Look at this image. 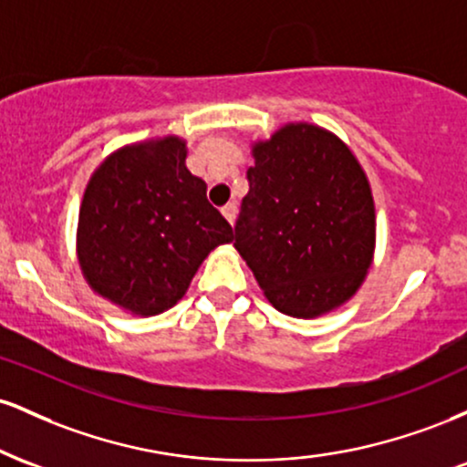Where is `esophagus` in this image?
<instances>
[{
    "label": "esophagus",
    "instance_id": "obj_1",
    "mask_svg": "<svg viewBox=\"0 0 467 467\" xmlns=\"http://www.w3.org/2000/svg\"><path fill=\"white\" fill-rule=\"evenodd\" d=\"M223 217L228 219L230 226H234V219H237V203H226V206L222 208Z\"/></svg>",
    "mask_w": 467,
    "mask_h": 467
}]
</instances>
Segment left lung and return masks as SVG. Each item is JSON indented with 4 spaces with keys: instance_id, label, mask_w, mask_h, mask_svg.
Segmentation results:
<instances>
[{
    "instance_id": "obj_1",
    "label": "left lung",
    "mask_w": 467,
    "mask_h": 467,
    "mask_svg": "<svg viewBox=\"0 0 467 467\" xmlns=\"http://www.w3.org/2000/svg\"><path fill=\"white\" fill-rule=\"evenodd\" d=\"M234 248L278 312L316 318L362 285L375 206L351 149L323 127L289 122L254 142Z\"/></svg>"
}]
</instances>
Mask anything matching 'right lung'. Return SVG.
<instances>
[{"label": "right lung", "instance_id": "obj_1", "mask_svg": "<svg viewBox=\"0 0 467 467\" xmlns=\"http://www.w3.org/2000/svg\"><path fill=\"white\" fill-rule=\"evenodd\" d=\"M234 239L186 169L178 136L118 149L94 171L78 213L77 254L96 294L136 316L173 307L208 252Z\"/></svg>", "mask_w": 467, "mask_h": 467}]
</instances>
